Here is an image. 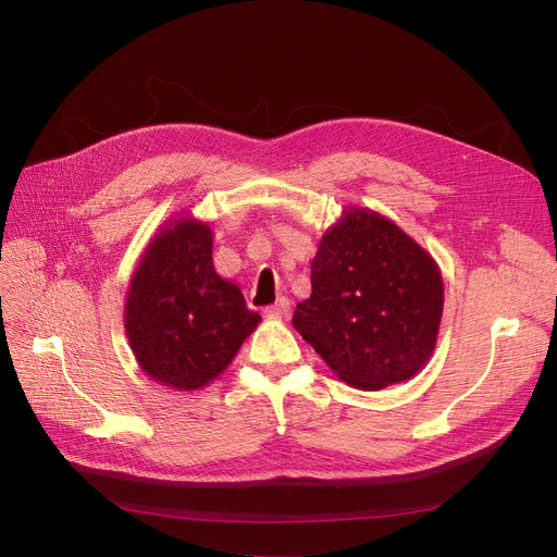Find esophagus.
Masks as SVG:
<instances>
[{
	"label": "esophagus",
	"instance_id": "obj_1",
	"mask_svg": "<svg viewBox=\"0 0 557 557\" xmlns=\"http://www.w3.org/2000/svg\"><path fill=\"white\" fill-rule=\"evenodd\" d=\"M288 313H290V301L285 299V297H281V299L276 301V305L264 309V315H267V318H276V320L288 318Z\"/></svg>",
	"mask_w": 557,
	"mask_h": 557
}]
</instances>
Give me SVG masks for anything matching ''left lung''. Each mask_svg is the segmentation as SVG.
<instances>
[{"mask_svg": "<svg viewBox=\"0 0 557 557\" xmlns=\"http://www.w3.org/2000/svg\"><path fill=\"white\" fill-rule=\"evenodd\" d=\"M444 313V278L430 252L379 211L348 207L311 260V297L293 327L346 385L404 383L425 369Z\"/></svg>", "mask_w": 557, "mask_h": 557, "instance_id": "1", "label": "left lung"}]
</instances>
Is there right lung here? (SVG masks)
Wrapping results in <instances>:
<instances>
[{
  "label": "right lung",
  "instance_id": "right-lung-1",
  "mask_svg": "<svg viewBox=\"0 0 557 557\" xmlns=\"http://www.w3.org/2000/svg\"><path fill=\"white\" fill-rule=\"evenodd\" d=\"M209 221L178 213L158 227L125 295V334L141 372L174 393L207 387L262 323L213 267Z\"/></svg>",
  "mask_w": 557,
  "mask_h": 557
}]
</instances>
